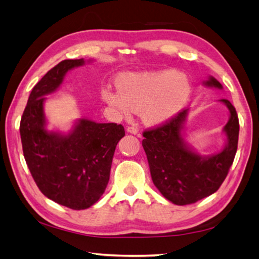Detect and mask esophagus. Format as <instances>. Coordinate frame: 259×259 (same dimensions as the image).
I'll return each mask as SVG.
<instances>
[{
	"label": "esophagus",
	"instance_id": "1",
	"mask_svg": "<svg viewBox=\"0 0 259 259\" xmlns=\"http://www.w3.org/2000/svg\"><path fill=\"white\" fill-rule=\"evenodd\" d=\"M126 131H128V133H130V134H133V135L138 134V129L136 128V126H128V128H126Z\"/></svg>",
	"mask_w": 259,
	"mask_h": 259
}]
</instances>
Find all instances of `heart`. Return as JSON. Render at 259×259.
<instances>
[{
  "instance_id": "obj_1",
  "label": "heart",
  "mask_w": 259,
  "mask_h": 259,
  "mask_svg": "<svg viewBox=\"0 0 259 259\" xmlns=\"http://www.w3.org/2000/svg\"><path fill=\"white\" fill-rule=\"evenodd\" d=\"M119 90L107 88L103 99L122 114L140 111L150 124L162 123L185 106L191 95L185 75L172 71L126 74L120 77Z\"/></svg>"
}]
</instances>
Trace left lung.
<instances>
[{
	"label": "left lung",
	"mask_w": 259,
	"mask_h": 259,
	"mask_svg": "<svg viewBox=\"0 0 259 259\" xmlns=\"http://www.w3.org/2000/svg\"><path fill=\"white\" fill-rule=\"evenodd\" d=\"M207 85L222 89L216 78L210 77ZM230 109V120L225 125L227 145L221 153L201 157L185 146L181 130L186 109L171 119L143 133L152 181L166 200L178 205L198 202L216 192L225 181L233 163L239 139V117L230 100L221 99Z\"/></svg>",
	"instance_id": "1"
}]
</instances>
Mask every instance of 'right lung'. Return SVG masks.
Masks as SVG:
<instances>
[{
    "mask_svg": "<svg viewBox=\"0 0 259 259\" xmlns=\"http://www.w3.org/2000/svg\"><path fill=\"white\" fill-rule=\"evenodd\" d=\"M83 63V59L60 61L35 84L19 128L24 157L38 190L73 210L89 208L103 195L115 147L125 135L122 124L84 119L67 136L45 129V96L60 85L69 69Z\"/></svg>",
    "mask_w": 259,
    "mask_h": 259,
    "instance_id": "right-lung-1",
    "label": "right lung"
}]
</instances>
